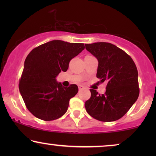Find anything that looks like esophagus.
I'll use <instances>...</instances> for the list:
<instances>
[{"label":"esophagus","instance_id":"34e87169","mask_svg":"<svg viewBox=\"0 0 156 156\" xmlns=\"http://www.w3.org/2000/svg\"><path fill=\"white\" fill-rule=\"evenodd\" d=\"M84 88V87L82 86V85H80V86H79V90H82V89H83Z\"/></svg>","mask_w":156,"mask_h":156}]
</instances>
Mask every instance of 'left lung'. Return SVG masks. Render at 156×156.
<instances>
[{
  "mask_svg": "<svg viewBox=\"0 0 156 156\" xmlns=\"http://www.w3.org/2000/svg\"><path fill=\"white\" fill-rule=\"evenodd\" d=\"M86 50L97 59V77L107 82L106 92L99 94L90 89L85 102L88 114L97 120L114 121L121 119L139 95L138 70L133 59L124 51L108 42L85 44Z\"/></svg>",
  "mask_w": 156,
  "mask_h": 156,
  "instance_id": "1",
  "label": "left lung"
}]
</instances>
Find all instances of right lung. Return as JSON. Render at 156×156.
I'll use <instances>...</instances> for the list:
<instances>
[{
  "label": "right lung",
  "mask_w": 156,
  "mask_h": 156,
  "mask_svg": "<svg viewBox=\"0 0 156 156\" xmlns=\"http://www.w3.org/2000/svg\"><path fill=\"white\" fill-rule=\"evenodd\" d=\"M84 49L83 43L55 40L34 48L27 55L19 90L27 109L35 117L52 121L67 112L78 87H64L56 77L61 71H67L70 60Z\"/></svg>",
  "instance_id": "obj_1"
}]
</instances>
